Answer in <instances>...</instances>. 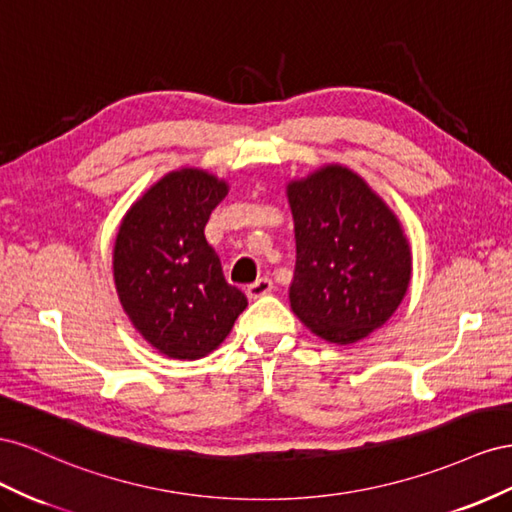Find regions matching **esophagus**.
<instances>
[{"mask_svg":"<svg viewBox=\"0 0 512 512\" xmlns=\"http://www.w3.org/2000/svg\"><path fill=\"white\" fill-rule=\"evenodd\" d=\"M272 291V281L270 279H257L255 283H251L246 287V296L251 298V300H257V298H261V296H266V294H270Z\"/></svg>","mask_w":512,"mask_h":512,"instance_id":"esophagus-1","label":"esophagus"}]
</instances>
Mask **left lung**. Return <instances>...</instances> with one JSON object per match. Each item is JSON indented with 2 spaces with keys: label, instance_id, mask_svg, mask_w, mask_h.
Masks as SVG:
<instances>
[{
  "label": "left lung",
  "instance_id": "obj_1",
  "mask_svg": "<svg viewBox=\"0 0 512 512\" xmlns=\"http://www.w3.org/2000/svg\"><path fill=\"white\" fill-rule=\"evenodd\" d=\"M287 197L296 229L291 311L330 343L369 337L397 311L412 279L399 218L341 165L289 182Z\"/></svg>",
  "mask_w": 512,
  "mask_h": 512
}]
</instances>
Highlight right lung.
Instances as JSON below:
<instances>
[{
	"mask_svg": "<svg viewBox=\"0 0 512 512\" xmlns=\"http://www.w3.org/2000/svg\"><path fill=\"white\" fill-rule=\"evenodd\" d=\"M227 191L208 171H171L122 218L115 289L141 337L167 358L208 356L248 304L203 233Z\"/></svg>",
	"mask_w": 512,
	"mask_h": 512,
	"instance_id": "1",
	"label": "right lung"
}]
</instances>
